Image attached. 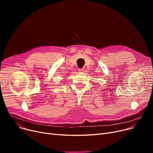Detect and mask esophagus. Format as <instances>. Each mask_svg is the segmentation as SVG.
Instances as JSON below:
<instances>
[{"label": "esophagus", "mask_w": 153, "mask_h": 153, "mask_svg": "<svg viewBox=\"0 0 153 153\" xmlns=\"http://www.w3.org/2000/svg\"><path fill=\"white\" fill-rule=\"evenodd\" d=\"M78 71L79 72H82L84 71V69H78Z\"/></svg>", "instance_id": "obj_1"}]
</instances>
